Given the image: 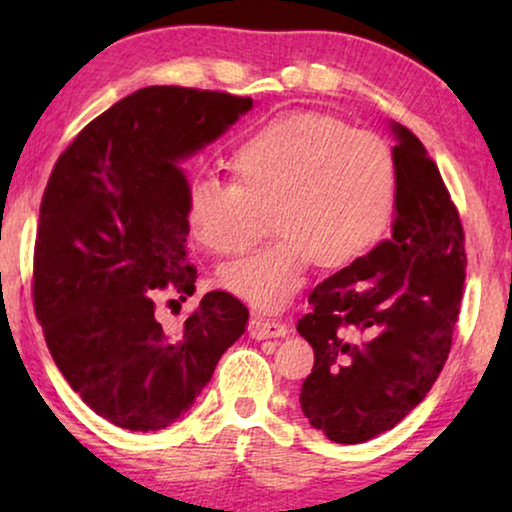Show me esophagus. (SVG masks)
Segmentation results:
<instances>
[{
	"instance_id": "1",
	"label": "esophagus",
	"mask_w": 512,
	"mask_h": 512,
	"mask_svg": "<svg viewBox=\"0 0 512 512\" xmlns=\"http://www.w3.org/2000/svg\"><path fill=\"white\" fill-rule=\"evenodd\" d=\"M289 333L282 321L277 319H265L261 314H254L249 321V335L254 340H268V338H284Z\"/></svg>"
}]
</instances>
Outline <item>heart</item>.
Instances as JSON below:
<instances>
[{
    "label": "heart",
    "mask_w": 512,
    "mask_h": 512,
    "mask_svg": "<svg viewBox=\"0 0 512 512\" xmlns=\"http://www.w3.org/2000/svg\"><path fill=\"white\" fill-rule=\"evenodd\" d=\"M233 172L237 181H193L188 226L207 249L240 254L275 212L282 235L219 270L223 289L261 310L289 303L314 261L342 268L361 258L394 212L389 144L314 111H289L256 128L235 149Z\"/></svg>",
    "instance_id": "obj_1"
}]
</instances>
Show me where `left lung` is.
Returning a JSON list of instances; mask_svg holds the SVG:
<instances>
[{"label": "left lung", "instance_id": "8db88e82", "mask_svg": "<svg viewBox=\"0 0 512 512\" xmlns=\"http://www.w3.org/2000/svg\"><path fill=\"white\" fill-rule=\"evenodd\" d=\"M396 146L391 237L310 293L298 333L314 349L300 408L333 443L394 429L436 382L466 279L464 230L424 144L389 121Z\"/></svg>", "mask_w": 512, "mask_h": 512}]
</instances>
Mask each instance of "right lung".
<instances>
[{
  "instance_id": "right-lung-1",
  "label": "right lung",
  "mask_w": 512,
  "mask_h": 512,
  "mask_svg": "<svg viewBox=\"0 0 512 512\" xmlns=\"http://www.w3.org/2000/svg\"><path fill=\"white\" fill-rule=\"evenodd\" d=\"M254 107L251 97L149 86L83 128L55 163L34 244V312L60 373L83 403L128 431L186 415L249 310L209 291L177 333L156 300L195 293L186 263L181 163Z\"/></svg>"
}]
</instances>
